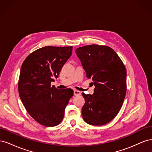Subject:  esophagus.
Listing matches in <instances>:
<instances>
[{"label": "esophagus", "mask_w": 152, "mask_h": 152, "mask_svg": "<svg viewBox=\"0 0 152 152\" xmlns=\"http://www.w3.org/2000/svg\"><path fill=\"white\" fill-rule=\"evenodd\" d=\"M81 94V93L79 91L77 90H74V95L75 96H79Z\"/></svg>", "instance_id": "obj_1"}]
</instances>
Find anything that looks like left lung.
<instances>
[{
	"instance_id": "obj_1",
	"label": "left lung",
	"mask_w": 152,
	"mask_h": 152,
	"mask_svg": "<svg viewBox=\"0 0 152 152\" xmlns=\"http://www.w3.org/2000/svg\"><path fill=\"white\" fill-rule=\"evenodd\" d=\"M75 53L86 77L95 86L93 95L82 93L85 99L82 117L90 125H104L115 117L125 98V65L114 50L105 45H86L77 48Z\"/></svg>"
}]
</instances>
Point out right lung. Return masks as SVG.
<instances>
[{"instance_id": "1", "label": "right lung", "mask_w": 152, "mask_h": 152, "mask_svg": "<svg viewBox=\"0 0 152 152\" xmlns=\"http://www.w3.org/2000/svg\"><path fill=\"white\" fill-rule=\"evenodd\" d=\"M72 48H40L29 54L21 65L18 81L20 97L27 112L42 126L53 127L60 124L73 96L72 89L60 90L50 85L71 56Z\"/></svg>"}]
</instances>
